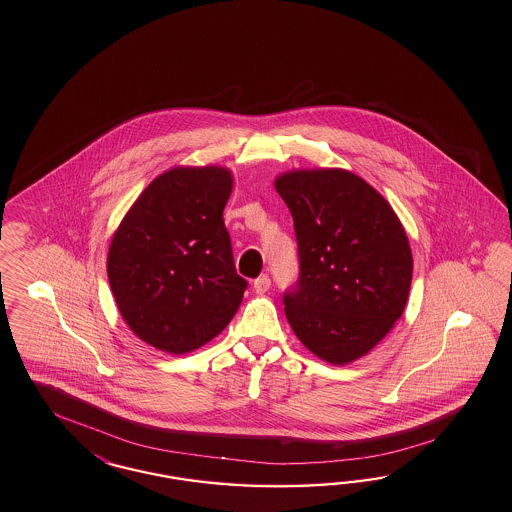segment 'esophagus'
Returning a JSON list of instances; mask_svg holds the SVG:
<instances>
[{"instance_id":"esophagus-1","label":"esophagus","mask_w":512,"mask_h":512,"mask_svg":"<svg viewBox=\"0 0 512 512\" xmlns=\"http://www.w3.org/2000/svg\"><path fill=\"white\" fill-rule=\"evenodd\" d=\"M268 287H270V278L268 276H259L255 282H253V289L257 291V293H266L268 291Z\"/></svg>"}]
</instances>
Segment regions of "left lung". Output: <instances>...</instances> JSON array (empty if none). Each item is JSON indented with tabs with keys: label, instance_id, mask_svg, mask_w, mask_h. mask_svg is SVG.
I'll return each mask as SVG.
<instances>
[{
	"label": "left lung",
	"instance_id": "1",
	"mask_svg": "<svg viewBox=\"0 0 512 512\" xmlns=\"http://www.w3.org/2000/svg\"><path fill=\"white\" fill-rule=\"evenodd\" d=\"M297 238L299 278L284 293L299 341L329 364L368 354L402 316L411 284L408 236L389 202L343 169L278 177Z\"/></svg>",
	"mask_w": 512,
	"mask_h": 512
}]
</instances>
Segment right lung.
Listing matches in <instances>:
<instances>
[{"mask_svg": "<svg viewBox=\"0 0 512 512\" xmlns=\"http://www.w3.org/2000/svg\"><path fill=\"white\" fill-rule=\"evenodd\" d=\"M232 177L223 167H175L125 215L108 251V280L123 320L171 354L200 348L228 326L247 280L223 221Z\"/></svg>", "mask_w": 512, "mask_h": 512, "instance_id": "add662e5", "label": "right lung"}]
</instances>
